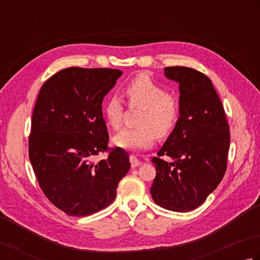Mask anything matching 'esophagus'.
Listing matches in <instances>:
<instances>
[{
    "label": "esophagus",
    "mask_w": 260,
    "mask_h": 260,
    "mask_svg": "<svg viewBox=\"0 0 260 260\" xmlns=\"http://www.w3.org/2000/svg\"><path fill=\"white\" fill-rule=\"evenodd\" d=\"M129 161H131V165H132V167H138V166H140L141 165V161L140 160L135 157V155H133L132 154L131 157H129Z\"/></svg>",
    "instance_id": "obj_1"
}]
</instances>
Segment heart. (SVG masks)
Listing matches in <instances>:
<instances>
[{
	"instance_id": "b5f03b06",
	"label": "heart",
	"mask_w": 260,
	"mask_h": 260,
	"mask_svg": "<svg viewBox=\"0 0 260 260\" xmlns=\"http://www.w3.org/2000/svg\"><path fill=\"white\" fill-rule=\"evenodd\" d=\"M125 95L129 107H142L134 128L120 131L115 138L117 146L127 150L148 149L155 135L165 138L174 129L179 117V103L175 96L166 92L148 75L141 74L126 84ZM124 105L119 96L110 95L103 106L107 124L114 129L122 125Z\"/></svg>"
}]
</instances>
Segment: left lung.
Masks as SVG:
<instances>
[{"label": "left lung", "instance_id": "1", "mask_svg": "<svg viewBox=\"0 0 260 260\" xmlns=\"http://www.w3.org/2000/svg\"><path fill=\"white\" fill-rule=\"evenodd\" d=\"M165 76L179 84V118L158 157L150 188L165 209L186 212L205 202L228 168L230 126L211 81L188 67H166ZM168 155L173 163L159 158Z\"/></svg>", "mask_w": 260, "mask_h": 260}]
</instances>
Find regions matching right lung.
<instances>
[{"label":"right lung","instance_id":"1","mask_svg":"<svg viewBox=\"0 0 260 260\" xmlns=\"http://www.w3.org/2000/svg\"><path fill=\"white\" fill-rule=\"evenodd\" d=\"M118 69L70 67L46 81L31 117L28 153L46 198L67 215L84 217L115 200L129 171V154L109 149L102 101L121 76ZM109 152L107 159L95 155Z\"/></svg>","mask_w":260,"mask_h":260}]
</instances>
